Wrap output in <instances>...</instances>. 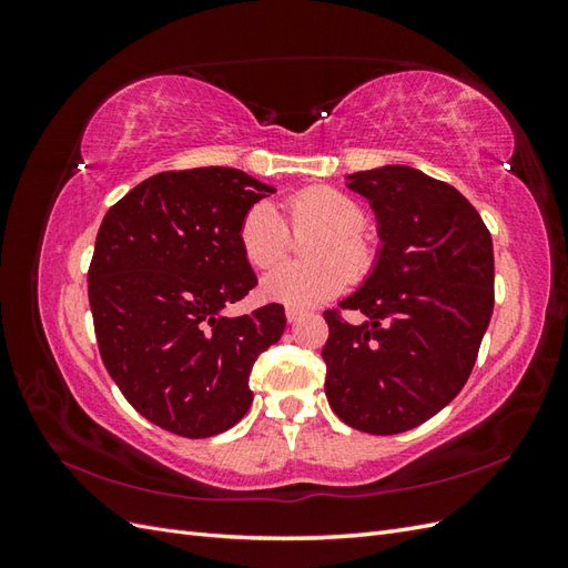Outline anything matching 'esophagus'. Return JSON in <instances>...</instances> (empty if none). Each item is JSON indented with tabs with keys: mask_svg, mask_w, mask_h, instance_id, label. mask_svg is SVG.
Returning <instances> with one entry per match:
<instances>
[{
	"mask_svg": "<svg viewBox=\"0 0 568 568\" xmlns=\"http://www.w3.org/2000/svg\"><path fill=\"white\" fill-rule=\"evenodd\" d=\"M305 313L301 311V307H286V320L288 322H298Z\"/></svg>",
	"mask_w": 568,
	"mask_h": 568,
	"instance_id": "esophagus-1",
	"label": "esophagus"
}]
</instances>
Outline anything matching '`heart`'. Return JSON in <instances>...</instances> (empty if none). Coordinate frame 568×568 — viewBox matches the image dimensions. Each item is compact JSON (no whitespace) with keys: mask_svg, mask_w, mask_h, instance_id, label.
Masks as SVG:
<instances>
[{"mask_svg":"<svg viewBox=\"0 0 568 568\" xmlns=\"http://www.w3.org/2000/svg\"><path fill=\"white\" fill-rule=\"evenodd\" d=\"M286 225L294 232L317 230L305 242L303 263H284L263 280V294L291 307L317 305L341 294L351 274L363 277L374 263V251L363 236L365 213L357 201L334 186H305L284 203ZM280 213L267 201H257L244 213L236 242L246 263L267 270L282 261L288 232Z\"/></svg>","mask_w":568,"mask_h":568,"instance_id":"obj_1","label":"heart"}]
</instances>
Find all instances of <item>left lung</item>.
Returning <instances> with one entry per match:
<instances>
[{
    "label": "left lung",
    "mask_w": 568,
    "mask_h": 568,
    "mask_svg": "<svg viewBox=\"0 0 568 568\" xmlns=\"http://www.w3.org/2000/svg\"><path fill=\"white\" fill-rule=\"evenodd\" d=\"M348 180L369 199L384 246L367 282L324 311V390L348 426L393 436L434 417L467 384L495 303L493 239L455 186L415 168ZM341 310L366 322L351 325Z\"/></svg>",
    "instance_id": "left-lung-1"
}]
</instances>
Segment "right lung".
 I'll return each instance as SVG.
<instances>
[{
    "mask_svg": "<svg viewBox=\"0 0 568 568\" xmlns=\"http://www.w3.org/2000/svg\"><path fill=\"white\" fill-rule=\"evenodd\" d=\"M272 192L234 168L170 170L101 222L88 272L99 353L128 403L170 434L232 428L253 403V363L284 334L280 303L222 315L257 284L236 230Z\"/></svg>",
    "mask_w": 568,
    "mask_h": 568,
    "instance_id": "right-lung-1",
    "label": "right lung"
}]
</instances>
